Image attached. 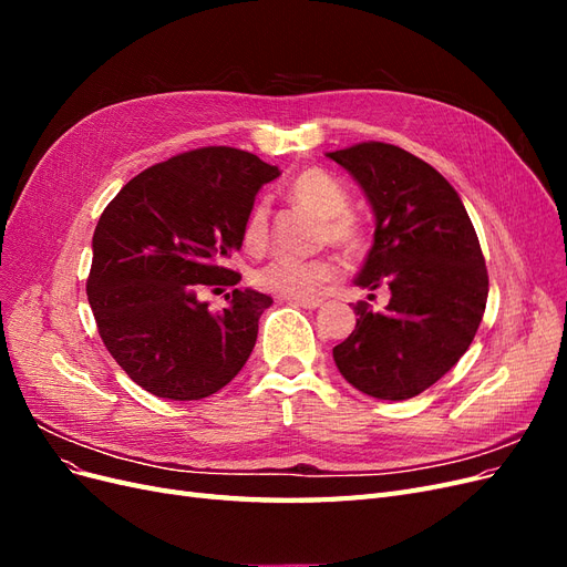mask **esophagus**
<instances>
[{
  "instance_id": "1",
  "label": "esophagus",
  "mask_w": 567,
  "mask_h": 567,
  "mask_svg": "<svg viewBox=\"0 0 567 567\" xmlns=\"http://www.w3.org/2000/svg\"><path fill=\"white\" fill-rule=\"evenodd\" d=\"M290 302H293L296 307H305V310H317V307H321L323 305V300H310V298H307V300H300V298H290Z\"/></svg>"
}]
</instances>
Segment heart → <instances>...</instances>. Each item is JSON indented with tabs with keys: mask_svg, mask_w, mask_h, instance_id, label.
Wrapping results in <instances>:
<instances>
[{
	"mask_svg": "<svg viewBox=\"0 0 567 567\" xmlns=\"http://www.w3.org/2000/svg\"><path fill=\"white\" fill-rule=\"evenodd\" d=\"M288 196L302 210L319 217V241L331 244L346 255H357L364 248V229L348 208L350 194L333 175L323 169H305L288 186ZM269 208L267 203H255L244 225V246L252 252L267 246ZM338 277V265L331 257L315 260H274L252 274L257 288L269 290L281 298H315L326 284Z\"/></svg>",
	"mask_w": 567,
	"mask_h": 567,
	"instance_id": "obj_1",
	"label": "heart"
}]
</instances>
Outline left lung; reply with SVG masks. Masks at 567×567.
Segmentation results:
<instances>
[{"instance_id": "8db88e82", "label": "left lung", "mask_w": 567, "mask_h": 567, "mask_svg": "<svg viewBox=\"0 0 567 567\" xmlns=\"http://www.w3.org/2000/svg\"><path fill=\"white\" fill-rule=\"evenodd\" d=\"M326 156L362 186L375 217L354 284L390 288L383 312L354 305L336 367L369 398H416L458 362L485 315L489 279L473 221L454 186L400 146L364 142Z\"/></svg>"}]
</instances>
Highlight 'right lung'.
Returning <instances> with one entry per match:
<instances>
[{
	"mask_svg": "<svg viewBox=\"0 0 567 567\" xmlns=\"http://www.w3.org/2000/svg\"><path fill=\"white\" fill-rule=\"evenodd\" d=\"M279 167L231 146H205L151 165L101 213L87 298L99 336L146 392L203 400L244 369L271 298L234 288L210 312L200 286H236L227 260L262 184Z\"/></svg>",
	"mask_w": 567,
	"mask_h": 567,
	"instance_id": "add662e5",
	"label": "right lung"
}]
</instances>
